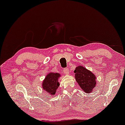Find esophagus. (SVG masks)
<instances>
[{
  "label": "esophagus",
  "mask_w": 125,
  "mask_h": 125,
  "mask_svg": "<svg viewBox=\"0 0 125 125\" xmlns=\"http://www.w3.org/2000/svg\"><path fill=\"white\" fill-rule=\"evenodd\" d=\"M63 72H64L65 74H68L69 73V70H68V68H63Z\"/></svg>",
  "instance_id": "1"
}]
</instances>
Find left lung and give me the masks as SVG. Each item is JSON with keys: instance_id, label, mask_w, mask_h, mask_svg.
Here are the masks:
<instances>
[{"instance_id": "1", "label": "left lung", "mask_w": 125, "mask_h": 125, "mask_svg": "<svg viewBox=\"0 0 125 125\" xmlns=\"http://www.w3.org/2000/svg\"><path fill=\"white\" fill-rule=\"evenodd\" d=\"M74 73H75L76 81L84 92H92L96 85V77L94 74L81 66L76 68Z\"/></svg>"}]
</instances>
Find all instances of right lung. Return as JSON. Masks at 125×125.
Returning a JSON list of instances; mask_svg holds the SVG:
<instances>
[{"label":"right lung","mask_w":125,"mask_h":125,"mask_svg":"<svg viewBox=\"0 0 125 125\" xmlns=\"http://www.w3.org/2000/svg\"><path fill=\"white\" fill-rule=\"evenodd\" d=\"M59 77H60V74L57 73L51 72L47 74L42 82V89L51 95H54L57 89L59 86L58 80Z\"/></svg>","instance_id":"obj_1"}]
</instances>
